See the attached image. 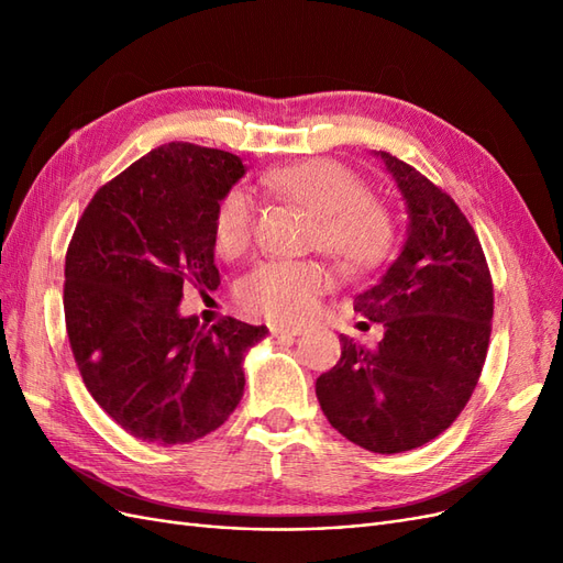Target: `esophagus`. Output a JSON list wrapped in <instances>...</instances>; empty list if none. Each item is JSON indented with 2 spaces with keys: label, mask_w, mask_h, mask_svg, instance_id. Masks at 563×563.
<instances>
[{
  "label": "esophagus",
  "mask_w": 563,
  "mask_h": 563,
  "mask_svg": "<svg viewBox=\"0 0 563 563\" xmlns=\"http://www.w3.org/2000/svg\"><path fill=\"white\" fill-rule=\"evenodd\" d=\"M269 333L275 338H296L302 333V327H284V323H269Z\"/></svg>",
  "instance_id": "34e87169"
}]
</instances>
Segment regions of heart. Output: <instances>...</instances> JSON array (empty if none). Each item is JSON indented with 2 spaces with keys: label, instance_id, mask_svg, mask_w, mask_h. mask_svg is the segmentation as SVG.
<instances>
[{
  "label": "heart",
  "instance_id": "heart-1",
  "mask_svg": "<svg viewBox=\"0 0 563 563\" xmlns=\"http://www.w3.org/2000/svg\"><path fill=\"white\" fill-rule=\"evenodd\" d=\"M263 192L312 216L310 246L327 251L350 275L378 269L395 249V218L352 168L333 159H305L267 168ZM255 203L242 187L218 199L213 244L223 258H236L253 240ZM331 269L319 261H269L255 267L236 288L240 302L269 321H298L331 286Z\"/></svg>",
  "mask_w": 563,
  "mask_h": 563
}]
</instances>
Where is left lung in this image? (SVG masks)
<instances>
[{"label": "left lung", "mask_w": 563, "mask_h": 563, "mask_svg": "<svg viewBox=\"0 0 563 563\" xmlns=\"http://www.w3.org/2000/svg\"><path fill=\"white\" fill-rule=\"evenodd\" d=\"M408 209L399 258L354 310L385 327L376 347L340 335V362L317 378L323 416L352 444L401 453L463 413L479 383L493 319L484 249L451 195L380 152Z\"/></svg>", "instance_id": "obj_1"}]
</instances>
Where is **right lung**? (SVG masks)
I'll return each mask as SVG.
<instances>
[{"label":"right lung","mask_w":563,"mask_h":563,"mask_svg":"<svg viewBox=\"0 0 563 563\" xmlns=\"http://www.w3.org/2000/svg\"><path fill=\"white\" fill-rule=\"evenodd\" d=\"M244 176L225 150L168 143L114 176L84 209L65 253L63 308L79 376L131 437L190 444L244 395V352L267 333L180 317L183 286L216 291L218 199Z\"/></svg>","instance_id":"right-lung-1"}]
</instances>
